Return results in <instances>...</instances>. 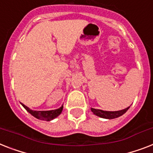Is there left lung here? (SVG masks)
Here are the masks:
<instances>
[{
	"instance_id": "8db88e82",
	"label": "left lung",
	"mask_w": 153,
	"mask_h": 153,
	"mask_svg": "<svg viewBox=\"0 0 153 153\" xmlns=\"http://www.w3.org/2000/svg\"><path fill=\"white\" fill-rule=\"evenodd\" d=\"M129 108H130V107H127L125 109L120 110V111H103V110H100V109H96L91 108V111L94 115L98 116V117L103 118V119H107V120H112V119L120 117V116L123 115V114H125Z\"/></svg>"
}]
</instances>
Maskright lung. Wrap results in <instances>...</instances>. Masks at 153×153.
I'll return each instance as SVG.
<instances>
[{"instance_id":"1","label":"right lung","mask_w":153,"mask_h":153,"mask_svg":"<svg viewBox=\"0 0 153 153\" xmlns=\"http://www.w3.org/2000/svg\"><path fill=\"white\" fill-rule=\"evenodd\" d=\"M21 105H23V108L30 115H32L35 118L38 119V120H45V121H51V120L56 119L57 116H59L61 114L62 111H63V108H64V106L62 105L60 108L55 109V110H50V111H33V110L30 109L28 107L24 105L22 103H21Z\"/></svg>"}]
</instances>
